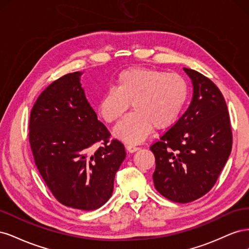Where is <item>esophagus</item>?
I'll return each instance as SVG.
<instances>
[{
	"label": "esophagus",
	"mask_w": 249,
	"mask_h": 249,
	"mask_svg": "<svg viewBox=\"0 0 249 249\" xmlns=\"http://www.w3.org/2000/svg\"><path fill=\"white\" fill-rule=\"evenodd\" d=\"M125 148H126L127 152L131 153V154H133V153H135V152H137V150H139V147L135 146V145H132V144L126 145V146H125Z\"/></svg>",
	"instance_id": "obj_1"
}]
</instances>
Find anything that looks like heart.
I'll return each instance as SVG.
<instances>
[{
  "label": "heart",
  "instance_id": "obj_1",
  "mask_svg": "<svg viewBox=\"0 0 249 249\" xmlns=\"http://www.w3.org/2000/svg\"><path fill=\"white\" fill-rule=\"evenodd\" d=\"M188 97L186 81L178 73L147 67H131L120 72L115 87L109 88L97 103V112L109 124L122 118L132 104L134 112L114 130L126 143L144 141L155 127L165 130L175 124Z\"/></svg>",
  "mask_w": 249,
  "mask_h": 249
}]
</instances>
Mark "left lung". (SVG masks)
<instances>
[{
	"label": "left lung",
	"mask_w": 249,
	"mask_h": 249,
	"mask_svg": "<svg viewBox=\"0 0 249 249\" xmlns=\"http://www.w3.org/2000/svg\"><path fill=\"white\" fill-rule=\"evenodd\" d=\"M193 85L189 108L150 146L156 158L153 179L164 197L186 203L215 185L231 155L232 135L227 103L214 83L184 67Z\"/></svg>",
	"instance_id": "8db88e82"
}]
</instances>
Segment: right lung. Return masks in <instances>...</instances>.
<instances>
[{"label":"right lung","mask_w":249,"mask_h":249,"mask_svg":"<svg viewBox=\"0 0 249 249\" xmlns=\"http://www.w3.org/2000/svg\"><path fill=\"white\" fill-rule=\"evenodd\" d=\"M76 71L54 81L31 110L29 141L36 167L62 205L99 209L112 195L124 146L97 119ZM102 142L103 146L93 145Z\"/></svg>","instance_id":"right-lung-1"}]
</instances>
